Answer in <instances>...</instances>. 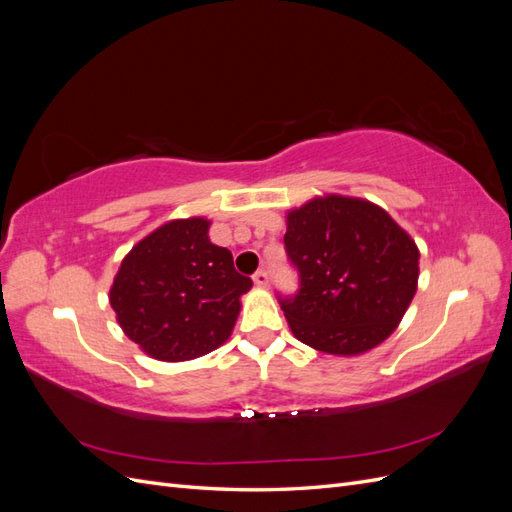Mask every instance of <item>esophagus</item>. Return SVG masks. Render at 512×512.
<instances>
[{"label":"esophagus","mask_w":512,"mask_h":512,"mask_svg":"<svg viewBox=\"0 0 512 512\" xmlns=\"http://www.w3.org/2000/svg\"><path fill=\"white\" fill-rule=\"evenodd\" d=\"M254 284L260 286V288H267V286H269V273L262 271V269L256 271V273H254Z\"/></svg>","instance_id":"34e87169"}]
</instances>
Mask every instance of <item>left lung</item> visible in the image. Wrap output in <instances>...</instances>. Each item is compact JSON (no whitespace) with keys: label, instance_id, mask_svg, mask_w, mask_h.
I'll return each mask as SVG.
<instances>
[{"label":"left lung","instance_id":"obj_1","mask_svg":"<svg viewBox=\"0 0 512 512\" xmlns=\"http://www.w3.org/2000/svg\"><path fill=\"white\" fill-rule=\"evenodd\" d=\"M284 245L299 273L277 297L299 342L352 356L382 344L418 282V247L389 213L363 198L318 196L286 218Z\"/></svg>","mask_w":512,"mask_h":512}]
</instances>
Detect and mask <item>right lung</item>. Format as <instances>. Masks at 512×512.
<instances>
[{"instance_id":"right-lung-1","label":"right lung","mask_w":512,"mask_h":512,"mask_svg":"<svg viewBox=\"0 0 512 512\" xmlns=\"http://www.w3.org/2000/svg\"><path fill=\"white\" fill-rule=\"evenodd\" d=\"M209 220H173L121 260L108 301L119 327L158 361H190L222 346L252 280L226 247L209 241Z\"/></svg>"}]
</instances>
